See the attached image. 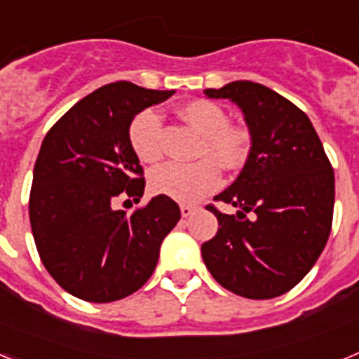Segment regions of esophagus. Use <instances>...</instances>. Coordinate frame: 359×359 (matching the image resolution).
Wrapping results in <instances>:
<instances>
[{
    "mask_svg": "<svg viewBox=\"0 0 359 359\" xmlns=\"http://www.w3.org/2000/svg\"><path fill=\"white\" fill-rule=\"evenodd\" d=\"M180 210H182L183 217H190V215L196 212V207H192V205H182V207H180Z\"/></svg>",
    "mask_w": 359,
    "mask_h": 359,
    "instance_id": "1",
    "label": "esophagus"
}]
</instances>
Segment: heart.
I'll list each match as a JSON object with an SVG mask.
<instances>
[{
  "instance_id": "1",
  "label": "heart",
  "mask_w": 359,
  "mask_h": 359,
  "mask_svg": "<svg viewBox=\"0 0 359 359\" xmlns=\"http://www.w3.org/2000/svg\"><path fill=\"white\" fill-rule=\"evenodd\" d=\"M190 128L203 136L201 156H214L226 169H239L246 163L252 149L250 133L241 126L228 123L226 111L210 100H192L180 109ZM129 144L145 163L161 156V115L156 109L140 111L129 123ZM212 158L194 163L167 161L151 172L149 183L154 194L174 201L196 203L221 185V169Z\"/></svg>"
}]
</instances>
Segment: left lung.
<instances>
[{
  "mask_svg": "<svg viewBox=\"0 0 359 359\" xmlns=\"http://www.w3.org/2000/svg\"><path fill=\"white\" fill-rule=\"evenodd\" d=\"M205 95L241 107L252 149L236 182L214 198L237 214L207 207L219 230L201 244L203 261L231 293L280 297L309 273L331 233V161L306 113L277 91L236 81Z\"/></svg>",
  "mask_w": 359,
  "mask_h": 359,
  "instance_id": "left-lung-1",
  "label": "left lung"
}]
</instances>
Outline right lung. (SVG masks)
Returning <instances> with one entry per match:
<instances>
[{
    "label": "right lung",
    "instance_id": "1",
    "mask_svg": "<svg viewBox=\"0 0 359 359\" xmlns=\"http://www.w3.org/2000/svg\"><path fill=\"white\" fill-rule=\"evenodd\" d=\"M174 91L111 82L79 100L44 136L32 180V233L53 280L86 302L129 297L152 275L165 236L182 217L177 203L156 196L133 214L118 198L144 196L129 123Z\"/></svg>",
    "mask_w": 359,
    "mask_h": 359
}]
</instances>
